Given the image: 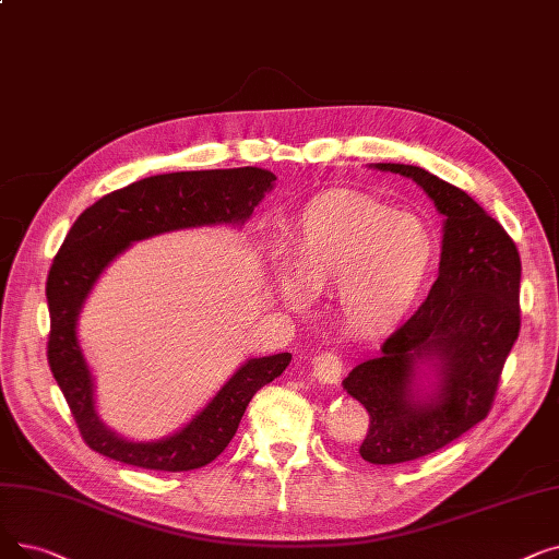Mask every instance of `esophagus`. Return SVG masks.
<instances>
[{
	"mask_svg": "<svg viewBox=\"0 0 559 559\" xmlns=\"http://www.w3.org/2000/svg\"><path fill=\"white\" fill-rule=\"evenodd\" d=\"M345 362L335 352H322L312 358V374L322 383H337L343 377Z\"/></svg>",
	"mask_w": 559,
	"mask_h": 559,
	"instance_id": "1",
	"label": "esophagus"
}]
</instances>
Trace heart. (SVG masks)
Masks as SVG:
<instances>
[{
    "mask_svg": "<svg viewBox=\"0 0 559 559\" xmlns=\"http://www.w3.org/2000/svg\"><path fill=\"white\" fill-rule=\"evenodd\" d=\"M295 266L276 262L274 287L293 310L335 289L343 318L360 331L395 324L420 295L436 258L431 228L416 214L370 199L310 205L293 237Z\"/></svg>",
    "mask_w": 559,
    "mask_h": 559,
    "instance_id": "obj_1",
    "label": "heart"
}]
</instances>
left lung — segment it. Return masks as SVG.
Segmentation results:
<instances>
[{
	"label": "left lung",
	"instance_id": "1",
	"mask_svg": "<svg viewBox=\"0 0 559 559\" xmlns=\"http://www.w3.org/2000/svg\"><path fill=\"white\" fill-rule=\"evenodd\" d=\"M414 178L445 214L439 278L381 354L343 381L370 414L360 456L404 464L456 441L493 406L504 360L521 331V255L514 239L466 191L420 166L377 164ZM442 358V388L420 403L409 393L418 357Z\"/></svg>",
	"mask_w": 559,
	"mask_h": 559
}]
</instances>
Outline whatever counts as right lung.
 Wrapping results in <instances>:
<instances>
[{"instance_id":"right-lung-1","label":"right lung","mask_w":559,"mask_h":559,"mask_svg":"<svg viewBox=\"0 0 559 559\" xmlns=\"http://www.w3.org/2000/svg\"><path fill=\"white\" fill-rule=\"evenodd\" d=\"M274 180V174L255 166L153 176L107 193L72 224L47 274V362L91 450L145 471L180 473L207 466L233 441L251 397L289 366L293 354L287 352L253 358L171 439L130 443L95 414L93 381L75 333L88 289L130 241L176 228L241 224Z\"/></svg>"}]
</instances>
